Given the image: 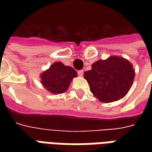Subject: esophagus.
Segmentation results:
<instances>
[{
	"label": "esophagus",
	"mask_w": 152,
	"mask_h": 152,
	"mask_svg": "<svg viewBox=\"0 0 152 152\" xmlns=\"http://www.w3.org/2000/svg\"><path fill=\"white\" fill-rule=\"evenodd\" d=\"M77 72H78V75L80 76H83V70H80V71H78Z\"/></svg>",
	"instance_id": "1"
}]
</instances>
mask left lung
Returning a JSON list of instances; mask_svg holds the SVG:
<instances>
[{
  "instance_id": "1",
  "label": "left lung",
  "mask_w": 152,
  "mask_h": 152,
  "mask_svg": "<svg viewBox=\"0 0 152 152\" xmlns=\"http://www.w3.org/2000/svg\"><path fill=\"white\" fill-rule=\"evenodd\" d=\"M83 77L91 92L102 102L118 101L126 95L135 78V69L129 61L119 56L98 60Z\"/></svg>"
}]
</instances>
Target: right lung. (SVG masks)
<instances>
[{
    "instance_id": "obj_1",
    "label": "right lung",
    "mask_w": 152,
    "mask_h": 152,
    "mask_svg": "<svg viewBox=\"0 0 152 152\" xmlns=\"http://www.w3.org/2000/svg\"><path fill=\"white\" fill-rule=\"evenodd\" d=\"M77 76L76 70L61 62H54L40 75L41 83L52 94H61L69 89L70 83Z\"/></svg>"
}]
</instances>
